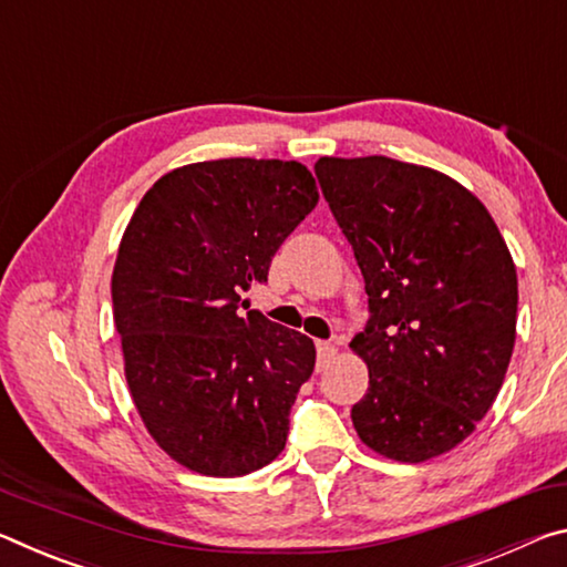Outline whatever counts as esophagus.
<instances>
[{
    "label": "esophagus",
    "mask_w": 567,
    "mask_h": 567,
    "mask_svg": "<svg viewBox=\"0 0 567 567\" xmlns=\"http://www.w3.org/2000/svg\"><path fill=\"white\" fill-rule=\"evenodd\" d=\"M333 357H337V347L329 344V341H317V367L319 369H327Z\"/></svg>",
    "instance_id": "34e87169"
}]
</instances>
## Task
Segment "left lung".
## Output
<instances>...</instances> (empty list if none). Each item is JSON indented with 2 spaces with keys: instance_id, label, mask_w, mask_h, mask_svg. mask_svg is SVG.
<instances>
[{
  "instance_id": "8db88e82",
  "label": "left lung",
  "mask_w": 567,
  "mask_h": 567,
  "mask_svg": "<svg viewBox=\"0 0 567 567\" xmlns=\"http://www.w3.org/2000/svg\"><path fill=\"white\" fill-rule=\"evenodd\" d=\"M313 171L369 296L349 344L369 367L351 406L359 440L396 462L450 452L493 406L513 357V256L450 175L384 155L319 157Z\"/></svg>"
}]
</instances>
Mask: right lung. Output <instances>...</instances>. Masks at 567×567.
Here are the masks:
<instances>
[{
	"label": "right lung",
	"instance_id": "1",
	"mask_svg": "<svg viewBox=\"0 0 567 567\" xmlns=\"http://www.w3.org/2000/svg\"><path fill=\"white\" fill-rule=\"evenodd\" d=\"M317 203L296 161L190 163L145 193L120 240L113 311L130 396L157 447L198 475H248L286 447L317 349L240 313V293L266 281Z\"/></svg>",
	"mask_w": 567,
	"mask_h": 567
}]
</instances>
